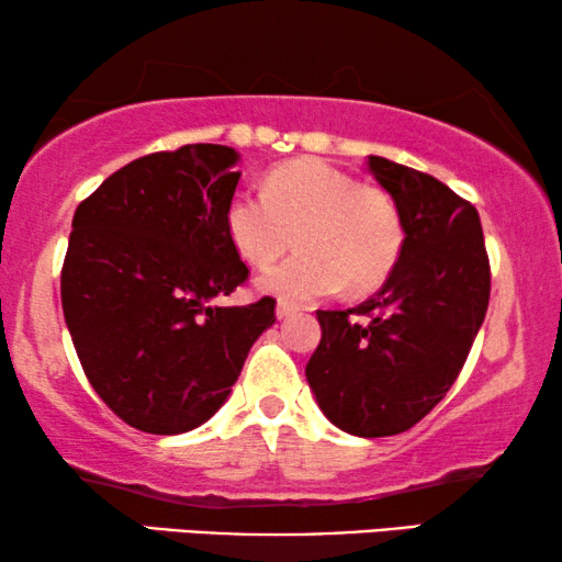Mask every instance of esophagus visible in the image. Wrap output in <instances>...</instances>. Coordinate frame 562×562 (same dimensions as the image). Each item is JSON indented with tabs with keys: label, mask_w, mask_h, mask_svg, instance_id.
<instances>
[{
	"label": "esophagus",
	"mask_w": 562,
	"mask_h": 562,
	"mask_svg": "<svg viewBox=\"0 0 562 562\" xmlns=\"http://www.w3.org/2000/svg\"><path fill=\"white\" fill-rule=\"evenodd\" d=\"M296 312H299L296 304H289V302L276 304V317H279V319H286V317H291V314H296Z\"/></svg>",
	"instance_id": "obj_1"
}]
</instances>
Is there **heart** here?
<instances>
[{
  "label": "heart",
  "instance_id": "obj_1",
  "mask_svg": "<svg viewBox=\"0 0 562 562\" xmlns=\"http://www.w3.org/2000/svg\"><path fill=\"white\" fill-rule=\"evenodd\" d=\"M225 227L240 258L268 266L296 243L302 252L258 276V289L281 302H314L348 283L371 294L402 252V220L379 189L319 158H299L268 171L263 191H237Z\"/></svg>",
  "mask_w": 562,
  "mask_h": 562
}]
</instances>
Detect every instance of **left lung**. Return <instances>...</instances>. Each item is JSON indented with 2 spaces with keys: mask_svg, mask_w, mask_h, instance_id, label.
I'll list each match as a JSON object with an SVG mask.
<instances>
[{
  "mask_svg": "<svg viewBox=\"0 0 562 562\" xmlns=\"http://www.w3.org/2000/svg\"><path fill=\"white\" fill-rule=\"evenodd\" d=\"M368 171L394 199L402 252L368 302L317 312L306 381L333 425L389 437L427 417L463 371L488 310L491 266L471 202L389 158L371 156Z\"/></svg>",
  "mask_w": 562,
  "mask_h": 562,
  "instance_id": "8db88e82",
  "label": "left lung"
}]
</instances>
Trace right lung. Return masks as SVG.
<instances>
[{
	"mask_svg": "<svg viewBox=\"0 0 562 562\" xmlns=\"http://www.w3.org/2000/svg\"><path fill=\"white\" fill-rule=\"evenodd\" d=\"M196 143L122 166L74 214L60 302L99 398L130 427L189 432L225 404L276 299L222 306L248 281L225 227L240 171Z\"/></svg>",
	"mask_w": 562,
	"mask_h": 562,
	"instance_id": "right-lung-1",
	"label": "right lung"
}]
</instances>
